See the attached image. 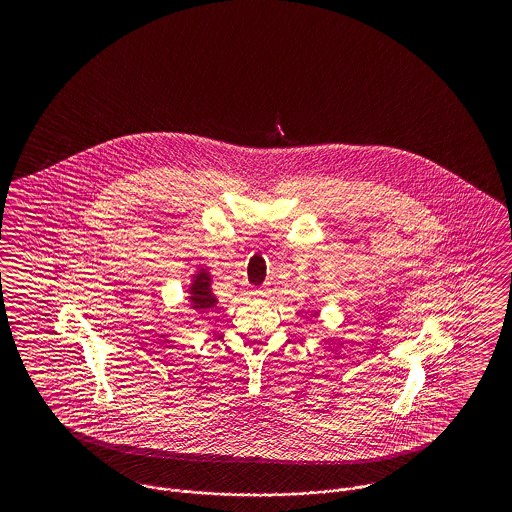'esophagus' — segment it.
Here are the masks:
<instances>
[{"instance_id":"obj_1","label":"esophagus","mask_w":512,"mask_h":512,"mask_svg":"<svg viewBox=\"0 0 512 512\" xmlns=\"http://www.w3.org/2000/svg\"><path fill=\"white\" fill-rule=\"evenodd\" d=\"M268 288H255V290H251V295L253 297H265V295H268Z\"/></svg>"}]
</instances>
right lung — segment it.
I'll list each match as a JSON object with an SVG mask.
<instances>
[{"label": "right lung", "mask_w": 512, "mask_h": 512, "mask_svg": "<svg viewBox=\"0 0 512 512\" xmlns=\"http://www.w3.org/2000/svg\"><path fill=\"white\" fill-rule=\"evenodd\" d=\"M188 301L192 305V309L203 313L207 309H213L217 305V297L211 292V274L207 268H199L194 274L192 286L188 290Z\"/></svg>", "instance_id": "obj_1"}]
</instances>
